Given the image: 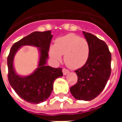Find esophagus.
I'll list each match as a JSON object with an SVG mask.
<instances>
[{"label": "esophagus", "mask_w": 122, "mask_h": 122, "mask_svg": "<svg viewBox=\"0 0 122 122\" xmlns=\"http://www.w3.org/2000/svg\"><path fill=\"white\" fill-rule=\"evenodd\" d=\"M62 72H63V75H66V74H67L68 73H69V71L68 70H66V68H63V70H62Z\"/></svg>", "instance_id": "1"}]
</instances>
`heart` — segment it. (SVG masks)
Here are the masks:
<instances>
[{"label":"heart","instance_id":"heart-1","mask_svg":"<svg viewBox=\"0 0 122 122\" xmlns=\"http://www.w3.org/2000/svg\"><path fill=\"white\" fill-rule=\"evenodd\" d=\"M90 45L84 38L74 34H68L57 40L50 48V56L60 62L64 55V62L69 68L77 69L84 66L90 55Z\"/></svg>","mask_w":122,"mask_h":122}]
</instances>
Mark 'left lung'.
Wrapping results in <instances>:
<instances>
[{
  "instance_id": "1",
  "label": "left lung",
  "mask_w": 122,
  "mask_h": 122,
  "mask_svg": "<svg viewBox=\"0 0 122 122\" xmlns=\"http://www.w3.org/2000/svg\"><path fill=\"white\" fill-rule=\"evenodd\" d=\"M90 45V55L83 66L74 71L77 82L71 87L72 95L78 100L90 101L104 89L111 73V54L104 41L83 31Z\"/></svg>"
}]
</instances>
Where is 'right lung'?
I'll return each instance as SVG.
<instances>
[{
  "label": "right lung",
  "instance_id": "add662e5",
  "mask_svg": "<svg viewBox=\"0 0 122 122\" xmlns=\"http://www.w3.org/2000/svg\"><path fill=\"white\" fill-rule=\"evenodd\" d=\"M51 33V30L32 32L13 45L7 57L10 84L21 98L29 103L38 104L46 101L53 90L55 79L63 76L62 68L46 65L52 38ZM25 45L38 47L41 56L39 67L34 72L29 76H20L14 71L13 59L18 49Z\"/></svg>",
  "mask_w": 122,
  "mask_h": 122
}]
</instances>
